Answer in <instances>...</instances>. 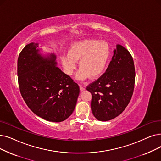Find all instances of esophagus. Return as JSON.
<instances>
[{"label":"esophagus","instance_id":"esophagus-1","mask_svg":"<svg viewBox=\"0 0 161 161\" xmlns=\"http://www.w3.org/2000/svg\"><path fill=\"white\" fill-rule=\"evenodd\" d=\"M80 91H84L85 90V87L84 86H82V85H80Z\"/></svg>","mask_w":161,"mask_h":161}]
</instances>
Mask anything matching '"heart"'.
Instances as JSON below:
<instances>
[{"label": "heart", "instance_id": "1", "mask_svg": "<svg viewBox=\"0 0 161 161\" xmlns=\"http://www.w3.org/2000/svg\"><path fill=\"white\" fill-rule=\"evenodd\" d=\"M110 55L108 44L104 41L86 39L73 43L67 50V55L60 58L64 72L71 76L76 69V62L80 69L76 79L82 81L95 79L104 71Z\"/></svg>", "mask_w": 161, "mask_h": 161}]
</instances>
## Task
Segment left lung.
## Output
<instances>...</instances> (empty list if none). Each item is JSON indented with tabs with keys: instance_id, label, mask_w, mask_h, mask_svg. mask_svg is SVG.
<instances>
[{
	"instance_id": "obj_1",
	"label": "left lung",
	"mask_w": 161,
	"mask_h": 161,
	"mask_svg": "<svg viewBox=\"0 0 161 161\" xmlns=\"http://www.w3.org/2000/svg\"><path fill=\"white\" fill-rule=\"evenodd\" d=\"M134 83L133 58L125 47L117 44L105 73L86 87L92 96L91 109L96 119L108 121L120 114L130 101Z\"/></svg>"
}]
</instances>
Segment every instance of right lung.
Here are the masks:
<instances>
[{
  "label": "right lung",
  "instance_id": "1",
  "mask_svg": "<svg viewBox=\"0 0 161 161\" xmlns=\"http://www.w3.org/2000/svg\"><path fill=\"white\" fill-rule=\"evenodd\" d=\"M54 53H43L39 44L26 45L18 59L21 94L37 116L54 122H62L73 113L79 86L57 66Z\"/></svg>",
  "mask_w": 161,
  "mask_h": 161
}]
</instances>
